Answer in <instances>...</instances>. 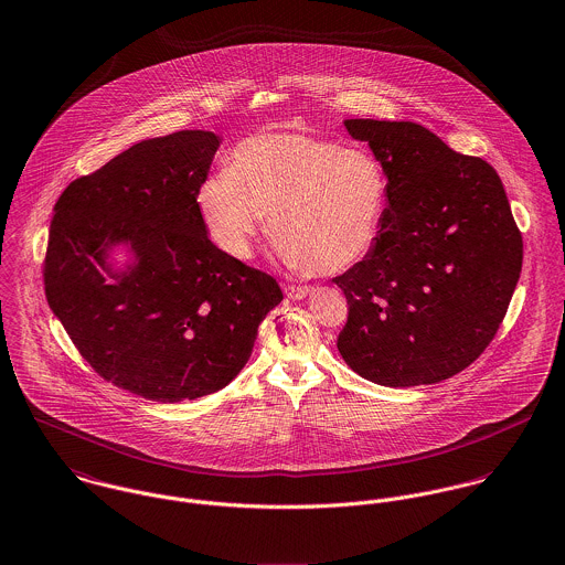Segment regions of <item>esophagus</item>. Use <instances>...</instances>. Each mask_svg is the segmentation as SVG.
<instances>
[{
	"mask_svg": "<svg viewBox=\"0 0 565 565\" xmlns=\"http://www.w3.org/2000/svg\"><path fill=\"white\" fill-rule=\"evenodd\" d=\"M284 290L290 299H306L313 292L312 286H295V284H288Z\"/></svg>",
	"mask_w": 565,
	"mask_h": 565,
	"instance_id": "obj_1",
	"label": "esophagus"
}]
</instances>
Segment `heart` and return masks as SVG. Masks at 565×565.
<instances>
[{"label": "heart", "instance_id": "obj_1", "mask_svg": "<svg viewBox=\"0 0 565 565\" xmlns=\"http://www.w3.org/2000/svg\"><path fill=\"white\" fill-rule=\"evenodd\" d=\"M387 178L373 153L303 131L243 138L227 171L196 192L205 232L221 252L247 257L270 216L284 264L297 273L351 268L375 247Z\"/></svg>", "mask_w": 565, "mask_h": 565}]
</instances>
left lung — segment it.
<instances>
[{
    "label": "left lung",
    "mask_w": 565,
    "mask_h": 565,
    "mask_svg": "<svg viewBox=\"0 0 565 565\" xmlns=\"http://www.w3.org/2000/svg\"><path fill=\"white\" fill-rule=\"evenodd\" d=\"M387 178L371 253L333 277L349 318L342 360L409 387L468 369L494 340L522 270V234L499 173L412 121H344Z\"/></svg>",
    "instance_id": "obj_1"
}]
</instances>
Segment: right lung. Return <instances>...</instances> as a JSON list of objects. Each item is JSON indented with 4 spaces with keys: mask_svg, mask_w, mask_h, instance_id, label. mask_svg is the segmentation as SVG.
I'll return each instance as SVG.
<instances>
[{
    "mask_svg": "<svg viewBox=\"0 0 565 565\" xmlns=\"http://www.w3.org/2000/svg\"><path fill=\"white\" fill-rule=\"evenodd\" d=\"M216 149L203 129L136 142L54 205L43 262L52 312L97 375L158 403L225 387L284 299L270 275L207 238L196 192ZM119 242L135 262L115 274L105 257Z\"/></svg>",
    "mask_w": 565,
    "mask_h": 565,
    "instance_id": "1",
    "label": "right lung"
}]
</instances>
